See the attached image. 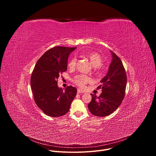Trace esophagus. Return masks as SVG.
<instances>
[{
    "instance_id": "1",
    "label": "esophagus",
    "mask_w": 156,
    "mask_h": 156,
    "mask_svg": "<svg viewBox=\"0 0 156 156\" xmlns=\"http://www.w3.org/2000/svg\"><path fill=\"white\" fill-rule=\"evenodd\" d=\"M83 93H84V91H82V90H80V89H78V90H77V93H78V94Z\"/></svg>"
}]
</instances>
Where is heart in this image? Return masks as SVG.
<instances>
[{"instance_id":"obj_1","label":"heart","mask_w":156,"mask_h":156,"mask_svg":"<svg viewBox=\"0 0 156 156\" xmlns=\"http://www.w3.org/2000/svg\"><path fill=\"white\" fill-rule=\"evenodd\" d=\"M86 57L90 60L91 63L93 66L96 68V69H99L103 63V59L101 55L98 53L94 52H89L86 54ZM76 63V58L73 57L70 60L68 63V66L70 69H74L75 68ZM91 81V78L87 76L84 75H78L73 78V82L79 87H84L86 84L90 83Z\"/></svg>"}]
</instances>
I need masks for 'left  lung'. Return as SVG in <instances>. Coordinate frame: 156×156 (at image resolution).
<instances>
[{"mask_svg":"<svg viewBox=\"0 0 156 156\" xmlns=\"http://www.w3.org/2000/svg\"><path fill=\"white\" fill-rule=\"evenodd\" d=\"M112 62L107 75L101 80L102 89L99 97L91 94L92 100L88 104L90 112L96 116L106 117L113 113L121 104L125 94L126 75L120 58L112 51Z\"/></svg>","mask_w":156,"mask_h":156,"instance_id":"obj_1","label":"left lung"}]
</instances>
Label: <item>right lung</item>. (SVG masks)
I'll return each mask as SVG.
<instances>
[{
  "instance_id": "right-lung-1",
  "label": "right lung",
  "mask_w": 156,
  "mask_h": 156,
  "mask_svg": "<svg viewBox=\"0 0 156 156\" xmlns=\"http://www.w3.org/2000/svg\"><path fill=\"white\" fill-rule=\"evenodd\" d=\"M76 48L54 47L37 60L31 76L34 100L38 107L48 116L58 117L67 113L77 93L76 88L58 87L59 75L66 71L70 54Z\"/></svg>"
}]
</instances>
